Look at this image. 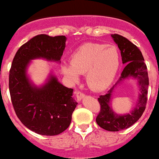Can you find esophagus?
<instances>
[{"mask_svg":"<svg viewBox=\"0 0 159 159\" xmlns=\"http://www.w3.org/2000/svg\"><path fill=\"white\" fill-rule=\"evenodd\" d=\"M76 96H77V100H78V102L81 101L84 98H85V94H84L83 93L80 92V91H78V92L76 93Z\"/></svg>","mask_w":159,"mask_h":159,"instance_id":"obj_1","label":"esophagus"}]
</instances>
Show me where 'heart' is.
Instances as JSON below:
<instances>
[{
	"instance_id": "b5f03b06",
	"label": "heart",
	"mask_w": 159,
	"mask_h": 159,
	"mask_svg": "<svg viewBox=\"0 0 159 159\" xmlns=\"http://www.w3.org/2000/svg\"><path fill=\"white\" fill-rule=\"evenodd\" d=\"M120 66V53L115 45L87 43L76 49L70 56V65L61 66L64 75L71 82L85 74L88 86L101 92L112 83Z\"/></svg>"
}]
</instances>
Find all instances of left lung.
Wrapping results in <instances>:
<instances>
[{
  "instance_id": "1",
  "label": "left lung",
  "mask_w": 159,
  "mask_h": 159,
  "mask_svg": "<svg viewBox=\"0 0 159 159\" xmlns=\"http://www.w3.org/2000/svg\"><path fill=\"white\" fill-rule=\"evenodd\" d=\"M111 37L121 51L122 64L125 65V68L121 72V77L117 83L106 94L101 95L98 98L101 110L96 118V121L100 127L106 130L119 131L130 127L143 115L147 102L149 78L146 65L145 64L143 56L139 48L122 36L112 34ZM129 77L138 80L140 90L138 102L129 114H116L112 111L110 104L112 93L116 84Z\"/></svg>"
}]
</instances>
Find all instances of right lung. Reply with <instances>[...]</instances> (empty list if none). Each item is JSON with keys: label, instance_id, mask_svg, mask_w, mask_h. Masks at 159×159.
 <instances>
[{"label": "right lung", "instance_id": "1", "mask_svg": "<svg viewBox=\"0 0 159 159\" xmlns=\"http://www.w3.org/2000/svg\"><path fill=\"white\" fill-rule=\"evenodd\" d=\"M66 41L65 36H35L19 48L9 70V93L15 113L26 127L38 134L62 133L70 125L78 105L73 98L74 89L61 84L56 76L49 74L44 85L37 86L27 74L34 59L61 62Z\"/></svg>", "mask_w": 159, "mask_h": 159}]
</instances>
